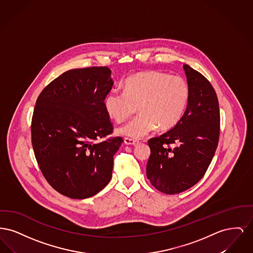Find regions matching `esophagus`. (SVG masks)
Instances as JSON below:
<instances>
[{
	"label": "esophagus",
	"instance_id": "1",
	"mask_svg": "<svg viewBox=\"0 0 253 253\" xmlns=\"http://www.w3.org/2000/svg\"><path fill=\"white\" fill-rule=\"evenodd\" d=\"M124 143L126 145H132V146H135V145L138 144V141L132 139V138H124Z\"/></svg>",
	"mask_w": 253,
	"mask_h": 253
}]
</instances>
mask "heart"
<instances>
[{"label": "heart", "mask_w": 253, "mask_h": 253, "mask_svg": "<svg viewBox=\"0 0 253 253\" xmlns=\"http://www.w3.org/2000/svg\"><path fill=\"white\" fill-rule=\"evenodd\" d=\"M190 88L179 76L142 71L130 76L124 92L113 90L105 96L104 107L114 121H124L138 106L139 115L117 129L123 136L140 139L156 128L166 131L175 126L187 108Z\"/></svg>", "instance_id": "obj_1"}]
</instances>
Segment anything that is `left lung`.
<instances>
[{
    "mask_svg": "<svg viewBox=\"0 0 253 253\" xmlns=\"http://www.w3.org/2000/svg\"><path fill=\"white\" fill-rule=\"evenodd\" d=\"M183 69L190 88L187 108L172 129L148 142L151 156L147 177L156 189L167 194L182 193L204 176L215 154L220 132L213 87L188 64Z\"/></svg>",
    "mask_w": 253,
    "mask_h": 253,
    "instance_id": "1",
    "label": "left lung"
}]
</instances>
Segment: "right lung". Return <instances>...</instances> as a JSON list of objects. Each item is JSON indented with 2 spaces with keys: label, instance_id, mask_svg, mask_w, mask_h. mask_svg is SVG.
Returning a JSON list of instances; mask_svg holds the SVG:
<instances>
[{
  "label": "right lung",
  "instance_id": "right-lung-1",
  "mask_svg": "<svg viewBox=\"0 0 253 253\" xmlns=\"http://www.w3.org/2000/svg\"><path fill=\"white\" fill-rule=\"evenodd\" d=\"M108 67L72 69L41 93L34 109L31 138L37 162L57 192L73 199L89 198L111 180L118 136L104 99L114 84Z\"/></svg>",
  "mask_w": 253,
  "mask_h": 253
}]
</instances>
